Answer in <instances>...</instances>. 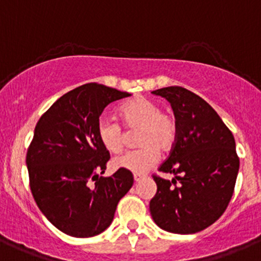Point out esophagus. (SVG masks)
Masks as SVG:
<instances>
[{
    "label": "esophagus",
    "instance_id": "esophagus-1",
    "mask_svg": "<svg viewBox=\"0 0 261 261\" xmlns=\"http://www.w3.org/2000/svg\"><path fill=\"white\" fill-rule=\"evenodd\" d=\"M143 177H144V175H142V174H134V180H135V181H139V180H142Z\"/></svg>",
    "mask_w": 261,
    "mask_h": 261
}]
</instances>
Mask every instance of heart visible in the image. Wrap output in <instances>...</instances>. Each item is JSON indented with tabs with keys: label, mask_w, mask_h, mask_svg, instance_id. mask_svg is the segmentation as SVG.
<instances>
[{
	"label": "heart",
	"mask_w": 261,
	"mask_h": 261,
	"mask_svg": "<svg viewBox=\"0 0 261 261\" xmlns=\"http://www.w3.org/2000/svg\"><path fill=\"white\" fill-rule=\"evenodd\" d=\"M118 116L123 127L138 130L136 145L140 148L114 158L116 169L142 174L158 160L160 152H169L177 138V125L174 117L161 111V107L148 97L138 96L119 107ZM122 126L112 118H100L96 125L99 142L111 153L122 152L126 136Z\"/></svg>",
	"instance_id": "obj_1"
}]
</instances>
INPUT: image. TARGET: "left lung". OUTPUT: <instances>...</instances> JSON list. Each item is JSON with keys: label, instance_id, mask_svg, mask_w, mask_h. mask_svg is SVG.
Here are the masks:
<instances>
[{"label": "left lung", "instance_id": "obj_1", "mask_svg": "<svg viewBox=\"0 0 261 261\" xmlns=\"http://www.w3.org/2000/svg\"><path fill=\"white\" fill-rule=\"evenodd\" d=\"M165 97L174 111L177 138L158 171L174 174L170 180L153 175L157 193L149 210L161 229L193 234L215 223L228 207L240 169L233 134L213 107L180 86L152 91Z\"/></svg>", "mask_w": 261, "mask_h": 261}]
</instances>
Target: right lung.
<instances>
[{"instance_id":"add662e5","label":"right lung","mask_w":261,"mask_h":261,"mask_svg":"<svg viewBox=\"0 0 261 261\" xmlns=\"http://www.w3.org/2000/svg\"><path fill=\"white\" fill-rule=\"evenodd\" d=\"M127 96L128 92L104 85H82L59 97L36 125L27 152L29 186L43 215L65 234H100L133 187L127 170L108 177L99 175L111 155L96 135L104 108Z\"/></svg>"}]
</instances>
